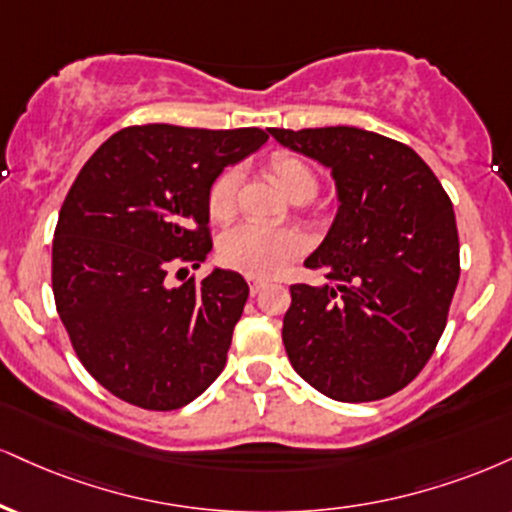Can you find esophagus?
<instances>
[{
    "instance_id": "1",
    "label": "esophagus",
    "mask_w": 512,
    "mask_h": 512,
    "mask_svg": "<svg viewBox=\"0 0 512 512\" xmlns=\"http://www.w3.org/2000/svg\"><path fill=\"white\" fill-rule=\"evenodd\" d=\"M264 286H267V281H262V279H250V293H252V295L260 293Z\"/></svg>"
}]
</instances>
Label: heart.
<instances>
[{
    "instance_id": "1",
    "label": "heart",
    "mask_w": 512,
    "mask_h": 512,
    "mask_svg": "<svg viewBox=\"0 0 512 512\" xmlns=\"http://www.w3.org/2000/svg\"><path fill=\"white\" fill-rule=\"evenodd\" d=\"M262 174L281 190L288 200L307 202L319 188L317 169L293 150H274L262 159ZM238 171L226 169L214 178L207 190V214L214 224H229L238 212ZM305 240L291 229H257L238 226L219 243V257L233 272L250 279H269L298 260Z\"/></svg>"
}]
</instances>
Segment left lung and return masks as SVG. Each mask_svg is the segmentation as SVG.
Here are the masks:
<instances>
[{"mask_svg": "<svg viewBox=\"0 0 512 512\" xmlns=\"http://www.w3.org/2000/svg\"><path fill=\"white\" fill-rule=\"evenodd\" d=\"M334 174L338 214L305 260L326 286H291L283 346L324 396L367 403L405 389L446 329L460 279L453 202L408 145L353 126L269 128Z\"/></svg>", "mask_w": 512, "mask_h": 512, "instance_id": "8db88e82", "label": "left lung"}]
</instances>
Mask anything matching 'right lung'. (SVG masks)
<instances>
[{
    "label": "right lung",
    "mask_w": 512,
    "mask_h": 512,
    "mask_svg": "<svg viewBox=\"0 0 512 512\" xmlns=\"http://www.w3.org/2000/svg\"><path fill=\"white\" fill-rule=\"evenodd\" d=\"M267 138L262 128L128 126L66 193L52 243L54 303L78 360L116 398L178 410L224 369L248 283L214 269L171 286L169 274L207 260V190Z\"/></svg>",
    "instance_id": "obj_1"
}]
</instances>
